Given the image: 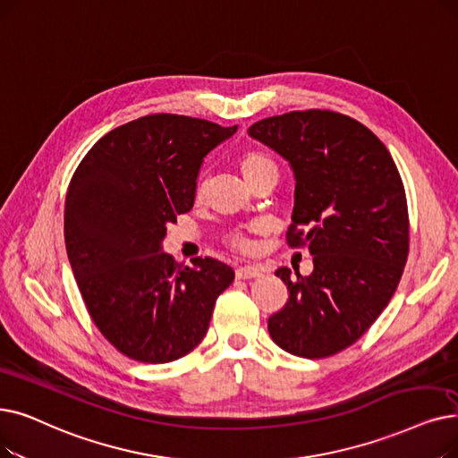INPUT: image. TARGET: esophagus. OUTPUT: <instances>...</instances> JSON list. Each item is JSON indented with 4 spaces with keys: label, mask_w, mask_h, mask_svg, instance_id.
<instances>
[{
    "label": "esophagus",
    "mask_w": 458,
    "mask_h": 458,
    "mask_svg": "<svg viewBox=\"0 0 458 458\" xmlns=\"http://www.w3.org/2000/svg\"><path fill=\"white\" fill-rule=\"evenodd\" d=\"M262 269L258 266H242L235 269V276L237 278H254V276H260Z\"/></svg>",
    "instance_id": "1"
}]
</instances>
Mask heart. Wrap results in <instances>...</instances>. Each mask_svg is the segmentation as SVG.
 <instances>
[{"instance_id": "1", "label": "heart", "mask_w": 458, "mask_h": 458, "mask_svg": "<svg viewBox=\"0 0 458 458\" xmlns=\"http://www.w3.org/2000/svg\"><path fill=\"white\" fill-rule=\"evenodd\" d=\"M237 165H240V170L242 174L245 175V180L250 183L254 182L256 177H260L264 174H269V172H276V165L273 163V158L269 155H266L264 151H258V149H247L240 155V158H237ZM204 194V187L200 185L196 189V196L202 198ZM230 247L237 249V250H249L250 249V242L249 237L243 233V232H232L228 235Z\"/></svg>"}]
</instances>
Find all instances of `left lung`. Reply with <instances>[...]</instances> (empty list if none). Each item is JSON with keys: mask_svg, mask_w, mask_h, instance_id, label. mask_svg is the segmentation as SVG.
Here are the masks:
<instances>
[{"mask_svg": "<svg viewBox=\"0 0 458 458\" xmlns=\"http://www.w3.org/2000/svg\"><path fill=\"white\" fill-rule=\"evenodd\" d=\"M249 134L290 163L295 177L286 240L309 247L314 269H276L286 305L267 320L276 346L320 360L352 346L387 307L403 276L410 221L401 174L387 148L331 110L266 117Z\"/></svg>", "mask_w": 458, "mask_h": 458, "instance_id": "8db88e82", "label": "left lung"}]
</instances>
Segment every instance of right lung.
Returning a JSON list of instances; mask_svg holds the SVG:
<instances>
[{
	"instance_id": "right-lung-1",
	"label": "right lung",
	"mask_w": 458,
	"mask_h": 458,
	"mask_svg": "<svg viewBox=\"0 0 458 458\" xmlns=\"http://www.w3.org/2000/svg\"><path fill=\"white\" fill-rule=\"evenodd\" d=\"M237 131L151 114L105 134L78 165L65 198V247L93 324L123 355L170 363L208 333L233 269L215 258L175 264L166 225L192 209L204 157Z\"/></svg>"
}]
</instances>
